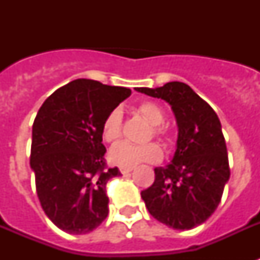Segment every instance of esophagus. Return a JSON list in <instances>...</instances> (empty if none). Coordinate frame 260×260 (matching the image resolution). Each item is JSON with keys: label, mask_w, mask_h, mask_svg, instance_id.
Wrapping results in <instances>:
<instances>
[{"label": "esophagus", "mask_w": 260, "mask_h": 260, "mask_svg": "<svg viewBox=\"0 0 260 260\" xmlns=\"http://www.w3.org/2000/svg\"><path fill=\"white\" fill-rule=\"evenodd\" d=\"M132 170H134V167H132V166L120 167V171H121V174H124V175H125V174H129Z\"/></svg>", "instance_id": "esophagus-1"}]
</instances>
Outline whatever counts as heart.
<instances>
[{
  "instance_id": "1",
  "label": "heart",
  "mask_w": 260,
  "mask_h": 260,
  "mask_svg": "<svg viewBox=\"0 0 260 260\" xmlns=\"http://www.w3.org/2000/svg\"><path fill=\"white\" fill-rule=\"evenodd\" d=\"M136 113L140 114L151 125L147 139L156 138L167 143L169 135L162 125L165 122V110L154 101H142L136 105ZM101 136L104 142L114 144L122 136V116L118 109L110 110L101 125ZM162 158V150L156 143H147L143 146H134L129 143H120L109 152L110 162L117 166H135L138 163H154Z\"/></svg>"
}]
</instances>
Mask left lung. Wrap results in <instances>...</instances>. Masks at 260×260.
I'll return each mask as SVG.
<instances>
[{"label":"left lung","instance_id":"left-lung-1","mask_svg":"<svg viewBox=\"0 0 260 260\" xmlns=\"http://www.w3.org/2000/svg\"><path fill=\"white\" fill-rule=\"evenodd\" d=\"M171 105L178 124L173 162L155 169V181L142 198L151 216L174 230H191L213 214L230 179V163L221 124L212 106L189 85L136 87Z\"/></svg>","mask_w":260,"mask_h":260}]
</instances>
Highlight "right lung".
<instances>
[{
	"mask_svg": "<svg viewBox=\"0 0 260 260\" xmlns=\"http://www.w3.org/2000/svg\"><path fill=\"white\" fill-rule=\"evenodd\" d=\"M129 95L126 87L75 79L55 90L36 114L30 146L36 193L44 213L67 234H89L108 216L106 183L121 173L106 165L101 125Z\"/></svg>",
	"mask_w": 260,
	"mask_h": 260,
	"instance_id": "1",
	"label": "right lung"
}]
</instances>
